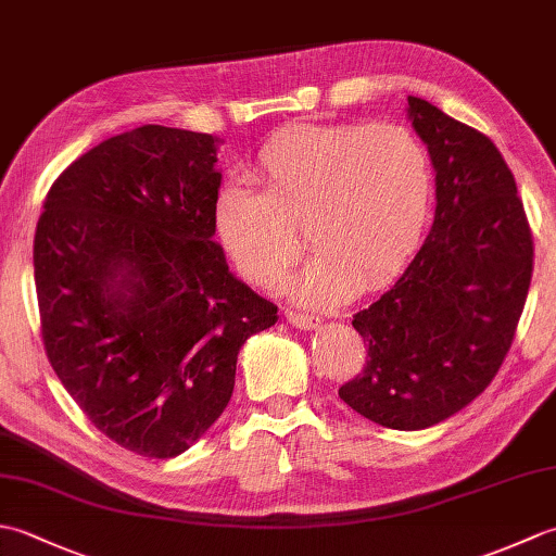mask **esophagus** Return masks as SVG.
<instances>
[{
	"label": "esophagus",
	"instance_id": "1",
	"mask_svg": "<svg viewBox=\"0 0 556 556\" xmlns=\"http://www.w3.org/2000/svg\"><path fill=\"white\" fill-rule=\"evenodd\" d=\"M287 323L293 325L296 329H315L317 325H320V317L315 315H308V313H296V311H287L285 313Z\"/></svg>",
	"mask_w": 556,
	"mask_h": 556
}]
</instances>
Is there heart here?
Wrapping results in <instances>:
<instances>
[{
	"instance_id": "obj_1",
	"label": "heart",
	"mask_w": 556,
	"mask_h": 556,
	"mask_svg": "<svg viewBox=\"0 0 556 556\" xmlns=\"http://www.w3.org/2000/svg\"><path fill=\"white\" fill-rule=\"evenodd\" d=\"M251 181H229L215 198V227L245 279L267 287L299 255L293 299L334 303L394 275L428 215V150L401 124L296 126L260 148Z\"/></svg>"
}]
</instances>
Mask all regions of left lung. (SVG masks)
I'll return each mask as SVG.
<instances>
[{
    "label": "left lung",
    "instance_id": "1",
    "mask_svg": "<svg viewBox=\"0 0 556 556\" xmlns=\"http://www.w3.org/2000/svg\"><path fill=\"white\" fill-rule=\"evenodd\" d=\"M434 169V222L396 285L353 315L368 346L339 389L382 428L425 430L485 392L511 349L533 239L511 169L488 136L408 96Z\"/></svg>",
    "mask_w": 556,
    "mask_h": 556
}]
</instances>
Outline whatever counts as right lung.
I'll return each mask as SVG.
<instances>
[{
	"label": "right lung",
	"instance_id": "right-lung-1",
	"mask_svg": "<svg viewBox=\"0 0 556 556\" xmlns=\"http://www.w3.org/2000/svg\"><path fill=\"white\" fill-rule=\"evenodd\" d=\"M219 143L155 124L102 140L52 184L35 231L47 358L102 434L148 458L212 428L245 339L279 320L212 239Z\"/></svg>",
	"mask_w": 556,
	"mask_h": 556
}]
</instances>
